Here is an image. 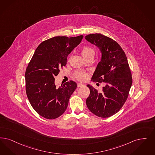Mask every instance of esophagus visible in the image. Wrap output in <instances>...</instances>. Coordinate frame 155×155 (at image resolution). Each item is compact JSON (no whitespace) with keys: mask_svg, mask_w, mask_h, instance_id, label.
I'll return each mask as SVG.
<instances>
[{"mask_svg":"<svg viewBox=\"0 0 155 155\" xmlns=\"http://www.w3.org/2000/svg\"><path fill=\"white\" fill-rule=\"evenodd\" d=\"M83 86H84V85L82 84H81V83H78L77 84V87H83Z\"/></svg>","mask_w":155,"mask_h":155,"instance_id":"esophagus-1","label":"esophagus"}]
</instances>
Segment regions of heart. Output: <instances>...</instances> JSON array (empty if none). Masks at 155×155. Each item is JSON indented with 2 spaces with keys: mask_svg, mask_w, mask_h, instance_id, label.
<instances>
[{
  "mask_svg": "<svg viewBox=\"0 0 155 155\" xmlns=\"http://www.w3.org/2000/svg\"><path fill=\"white\" fill-rule=\"evenodd\" d=\"M81 53L82 56L86 59L91 56L94 55V50L89 46H84L81 50ZM75 78L78 80L81 81H85L87 80L89 77V74L84 71H77L75 73Z\"/></svg>",
  "mask_w": 155,
  "mask_h": 155,
  "instance_id": "b5f03b06",
  "label": "heart"
}]
</instances>
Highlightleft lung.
Here are the masks:
<instances>
[{"label":"left lung","mask_w":155,"mask_h":155,"mask_svg":"<svg viewBox=\"0 0 155 155\" xmlns=\"http://www.w3.org/2000/svg\"><path fill=\"white\" fill-rule=\"evenodd\" d=\"M85 39L97 46L101 53L100 61L93 73L94 82H104L101 92L90 85L86 100L88 109L101 118H108L118 112L127 99L132 77L127 57L115 41L100 33L91 34Z\"/></svg>","instance_id":"1"}]
</instances>
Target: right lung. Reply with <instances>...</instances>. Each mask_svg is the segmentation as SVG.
<instances>
[{"instance_id": "add662e5", "label": "right lung", "mask_w": 155, "mask_h": 155, "mask_svg": "<svg viewBox=\"0 0 155 155\" xmlns=\"http://www.w3.org/2000/svg\"><path fill=\"white\" fill-rule=\"evenodd\" d=\"M83 36H56L40 44L25 72L26 92L33 109L44 118L54 119L66 111L76 82L70 81L58 87L55 77L66 65L68 54L80 43Z\"/></svg>"}]
</instances>
